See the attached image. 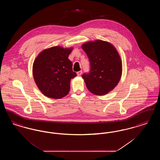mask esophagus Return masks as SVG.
Wrapping results in <instances>:
<instances>
[{"mask_svg": "<svg viewBox=\"0 0 160 160\" xmlns=\"http://www.w3.org/2000/svg\"><path fill=\"white\" fill-rule=\"evenodd\" d=\"M82 74V71H78V72H77V76H81Z\"/></svg>", "mask_w": 160, "mask_h": 160, "instance_id": "34e87169", "label": "esophagus"}]
</instances>
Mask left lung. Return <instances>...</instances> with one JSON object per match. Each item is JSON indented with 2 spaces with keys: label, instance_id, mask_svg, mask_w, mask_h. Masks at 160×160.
Segmentation results:
<instances>
[{
  "label": "left lung",
  "instance_id": "1",
  "mask_svg": "<svg viewBox=\"0 0 160 160\" xmlns=\"http://www.w3.org/2000/svg\"><path fill=\"white\" fill-rule=\"evenodd\" d=\"M82 48L90 62V71L82 78L92 93L103 95L113 90L122 75V63L117 50L101 40L84 44Z\"/></svg>",
  "mask_w": 160,
  "mask_h": 160
}]
</instances>
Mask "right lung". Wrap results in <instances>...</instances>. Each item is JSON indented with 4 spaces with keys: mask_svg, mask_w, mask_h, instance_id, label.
Here are the masks:
<instances>
[{
    "mask_svg": "<svg viewBox=\"0 0 160 160\" xmlns=\"http://www.w3.org/2000/svg\"><path fill=\"white\" fill-rule=\"evenodd\" d=\"M71 49L53 47L43 50L34 61L33 78L46 97L59 99L68 93L71 80L77 76L68 59Z\"/></svg>",
    "mask_w": 160,
    "mask_h": 160,
    "instance_id": "obj_1",
    "label": "right lung"
}]
</instances>
